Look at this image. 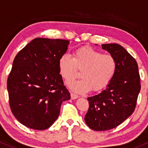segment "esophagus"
<instances>
[{"label": "esophagus", "instance_id": "1", "mask_svg": "<svg viewBox=\"0 0 148 148\" xmlns=\"http://www.w3.org/2000/svg\"><path fill=\"white\" fill-rule=\"evenodd\" d=\"M71 99H77V98H78V97H79L78 95H75V94H74V93H73V92H71Z\"/></svg>", "mask_w": 148, "mask_h": 148}]
</instances>
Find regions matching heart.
<instances>
[{
  "instance_id": "1",
  "label": "heart",
  "mask_w": 148,
  "mask_h": 148,
  "mask_svg": "<svg viewBox=\"0 0 148 148\" xmlns=\"http://www.w3.org/2000/svg\"><path fill=\"white\" fill-rule=\"evenodd\" d=\"M116 68L117 62L114 56L104 54L87 47L75 51L72 57L63 54L58 61L60 75L66 82L76 77L77 70H82V78L68 85L77 93L87 92L91 89L94 92L102 90L112 80Z\"/></svg>"
}]
</instances>
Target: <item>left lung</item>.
<instances>
[{
    "instance_id": "8db88e82",
    "label": "left lung",
    "mask_w": 148,
    "mask_h": 148,
    "mask_svg": "<svg viewBox=\"0 0 148 148\" xmlns=\"http://www.w3.org/2000/svg\"><path fill=\"white\" fill-rule=\"evenodd\" d=\"M101 47L115 57L117 68L106 90L87 98L89 109L85 121L91 129L97 131L116 128L133 114L141 87L136 59L117 44Z\"/></svg>"
}]
</instances>
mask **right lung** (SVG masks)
<instances>
[{"label": "right lung", "mask_w": 148, "mask_h": 148, "mask_svg": "<svg viewBox=\"0 0 148 148\" xmlns=\"http://www.w3.org/2000/svg\"><path fill=\"white\" fill-rule=\"evenodd\" d=\"M70 41L36 38L17 53L7 80L9 104L22 124L35 130L49 128L63 101L71 99L58 69Z\"/></svg>", "instance_id": "add662e5"}]
</instances>
